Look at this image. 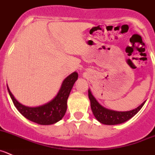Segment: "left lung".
<instances>
[{
  "label": "left lung",
  "instance_id": "1",
  "mask_svg": "<svg viewBox=\"0 0 155 155\" xmlns=\"http://www.w3.org/2000/svg\"><path fill=\"white\" fill-rule=\"evenodd\" d=\"M88 97L94 116L99 122L105 125H117L126 122L134 117L145 103V101H144L137 108L130 111H116L101 106L92 95L90 90H88Z\"/></svg>",
  "mask_w": 155,
  "mask_h": 155
}]
</instances>
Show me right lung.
<instances>
[{
	"instance_id": "obj_1",
	"label": "right lung",
	"mask_w": 155,
	"mask_h": 155,
	"mask_svg": "<svg viewBox=\"0 0 155 155\" xmlns=\"http://www.w3.org/2000/svg\"><path fill=\"white\" fill-rule=\"evenodd\" d=\"M77 79L78 73L76 72L71 73L64 79L59 92L53 100L45 104L35 107L20 104L15 98L8 86L7 90L13 104L23 117L40 125H51L61 120L65 115L67 108V99Z\"/></svg>"
}]
</instances>
